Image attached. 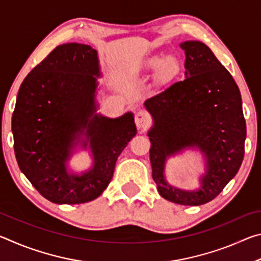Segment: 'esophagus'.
Listing matches in <instances>:
<instances>
[{
	"label": "esophagus",
	"instance_id": "obj_1",
	"mask_svg": "<svg viewBox=\"0 0 261 261\" xmlns=\"http://www.w3.org/2000/svg\"><path fill=\"white\" fill-rule=\"evenodd\" d=\"M135 122L138 129H146V127L151 124V116L145 110H139L138 113L135 115Z\"/></svg>",
	"mask_w": 261,
	"mask_h": 261
}]
</instances>
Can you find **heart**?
<instances>
[{
	"mask_svg": "<svg viewBox=\"0 0 261 261\" xmlns=\"http://www.w3.org/2000/svg\"><path fill=\"white\" fill-rule=\"evenodd\" d=\"M148 67L154 70L160 69V73L165 78L173 77L178 71V61L175 56H166L165 59L161 57H153L148 61Z\"/></svg>",
	"mask_w": 261,
	"mask_h": 261,
	"instance_id": "b5f03b06",
	"label": "heart"
}]
</instances>
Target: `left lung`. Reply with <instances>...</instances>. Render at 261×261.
<instances>
[{"mask_svg":"<svg viewBox=\"0 0 261 261\" xmlns=\"http://www.w3.org/2000/svg\"><path fill=\"white\" fill-rule=\"evenodd\" d=\"M185 78L145 101L154 118L149 160L159 193L175 204L198 206L213 200L237 174L246 138L240 88L205 43L185 41ZM205 153L206 175L198 192H180L163 178L165 158L185 147Z\"/></svg>","mask_w":261,"mask_h":261,"instance_id":"left-lung-1","label":"left lung"}]
</instances>
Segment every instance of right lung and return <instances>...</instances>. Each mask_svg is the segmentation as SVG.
<instances>
[{"instance_id": "obj_1", "label": "right lung", "mask_w": 261, "mask_h": 261, "mask_svg": "<svg viewBox=\"0 0 261 261\" xmlns=\"http://www.w3.org/2000/svg\"><path fill=\"white\" fill-rule=\"evenodd\" d=\"M95 76L96 50L65 43L34 67L19 87L11 121L17 162L38 192L55 204L98 198L113 178L118 155L137 134L131 113L116 120L95 115L88 121L94 112ZM86 126L95 167L82 176L69 175V148Z\"/></svg>"}]
</instances>
